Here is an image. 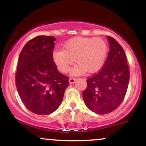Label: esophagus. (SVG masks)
I'll use <instances>...</instances> for the list:
<instances>
[{
	"label": "esophagus",
	"mask_w": 146,
	"mask_h": 146,
	"mask_svg": "<svg viewBox=\"0 0 146 146\" xmlns=\"http://www.w3.org/2000/svg\"><path fill=\"white\" fill-rule=\"evenodd\" d=\"M75 82V78H70L69 79V82L70 84H73Z\"/></svg>",
	"instance_id": "34e87169"
}]
</instances>
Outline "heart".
Segmentation results:
<instances>
[{
	"label": "heart",
	"mask_w": 146,
	"mask_h": 146,
	"mask_svg": "<svg viewBox=\"0 0 146 146\" xmlns=\"http://www.w3.org/2000/svg\"><path fill=\"white\" fill-rule=\"evenodd\" d=\"M108 53V44L100 38L75 37L66 42L63 50L53 52V60L58 69L67 73L75 62L72 69L73 75H82L85 72L95 73L103 66Z\"/></svg>",
	"instance_id": "b5f03b06"
}]
</instances>
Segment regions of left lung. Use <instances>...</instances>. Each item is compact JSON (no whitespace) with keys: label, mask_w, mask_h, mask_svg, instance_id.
Listing matches in <instances>:
<instances>
[{"label":"left lung","mask_w":146,"mask_h":146,"mask_svg":"<svg viewBox=\"0 0 146 146\" xmlns=\"http://www.w3.org/2000/svg\"><path fill=\"white\" fill-rule=\"evenodd\" d=\"M109 53L102 69L87 80L84 90V102L88 109L96 114L113 112L125 98L130 72L123 48L110 36H107Z\"/></svg>","instance_id":"obj_1"}]
</instances>
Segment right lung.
<instances>
[{
    "instance_id": "right-lung-1",
    "label": "right lung",
    "mask_w": 146,
    "mask_h": 146,
    "mask_svg": "<svg viewBox=\"0 0 146 146\" xmlns=\"http://www.w3.org/2000/svg\"><path fill=\"white\" fill-rule=\"evenodd\" d=\"M53 36H38L27 42L18 58L16 84L26 108L37 115H50L61 104L68 78L53 60Z\"/></svg>"
}]
</instances>
